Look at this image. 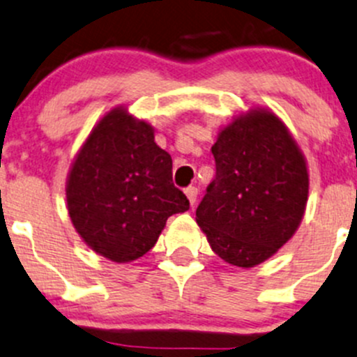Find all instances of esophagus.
I'll return each mask as SVG.
<instances>
[{
	"label": "esophagus",
	"instance_id": "34e87169",
	"mask_svg": "<svg viewBox=\"0 0 357 357\" xmlns=\"http://www.w3.org/2000/svg\"><path fill=\"white\" fill-rule=\"evenodd\" d=\"M185 193H186V197H188L190 204L195 205L197 197H199V188H197V186H188V188L185 190Z\"/></svg>",
	"mask_w": 357,
	"mask_h": 357
}]
</instances>
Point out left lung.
Segmentation results:
<instances>
[{"instance_id":"1","label":"left lung","mask_w":357,"mask_h":357,"mask_svg":"<svg viewBox=\"0 0 357 357\" xmlns=\"http://www.w3.org/2000/svg\"><path fill=\"white\" fill-rule=\"evenodd\" d=\"M211 152L215 178L197 207V222L228 264H261L301 225L309 190L304 157L285 124L266 110L236 117Z\"/></svg>"}]
</instances>
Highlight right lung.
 Segmentation results:
<instances>
[{"mask_svg": "<svg viewBox=\"0 0 357 357\" xmlns=\"http://www.w3.org/2000/svg\"><path fill=\"white\" fill-rule=\"evenodd\" d=\"M67 207L93 250L129 262L155 245L169 215L188 211L190 202L172 183V158L157 146L152 126L114 109L72 164Z\"/></svg>", "mask_w": 357, "mask_h": 357, "instance_id": "obj_1", "label": "right lung"}]
</instances>
